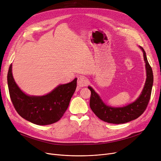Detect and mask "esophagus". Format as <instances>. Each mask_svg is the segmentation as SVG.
I'll return each mask as SVG.
<instances>
[{
	"label": "esophagus",
	"instance_id": "1",
	"mask_svg": "<svg viewBox=\"0 0 161 161\" xmlns=\"http://www.w3.org/2000/svg\"><path fill=\"white\" fill-rule=\"evenodd\" d=\"M88 84V80L84 76H80L77 78V85L79 87H84Z\"/></svg>",
	"mask_w": 161,
	"mask_h": 161
}]
</instances>
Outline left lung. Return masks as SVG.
<instances>
[{
  "label": "left lung",
  "mask_w": 161,
  "mask_h": 161,
  "mask_svg": "<svg viewBox=\"0 0 161 161\" xmlns=\"http://www.w3.org/2000/svg\"><path fill=\"white\" fill-rule=\"evenodd\" d=\"M144 59L146 63L147 80L143 90L139 97L135 102L123 108H111L106 105L93 89L89 86L91 91L90 101V108L101 120L109 123L122 124L136 119L143 114L149 102L153 84V74L151 65L146 56V53L142 47Z\"/></svg>",
  "instance_id": "8db88e82"
}]
</instances>
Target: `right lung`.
<instances>
[{
	"mask_svg": "<svg viewBox=\"0 0 161 161\" xmlns=\"http://www.w3.org/2000/svg\"><path fill=\"white\" fill-rule=\"evenodd\" d=\"M10 97L14 109L22 118L38 125L58 121L68 108L77 86V78L69 84L58 86L44 96H28L15 83L12 74V64L7 75Z\"/></svg>",
	"mask_w": 161,
	"mask_h": 161,
	"instance_id": "right-lung-1",
	"label": "right lung"
}]
</instances>
